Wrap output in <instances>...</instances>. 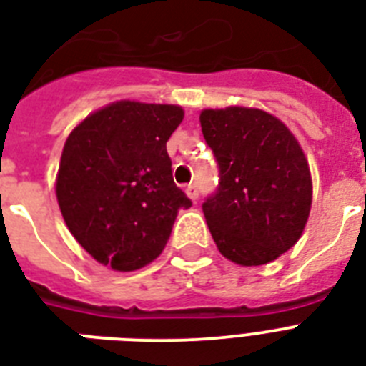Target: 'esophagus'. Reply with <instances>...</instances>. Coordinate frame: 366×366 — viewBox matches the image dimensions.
Segmentation results:
<instances>
[{"label":"esophagus","instance_id":"34e87169","mask_svg":"<svg viewBox=\"0 0 366 366\" xmlns=\"http://www.w3.org/2000/svg\"><path fill=\"white\" fill-rule=\"evenodd\" d=\"M186 194H188V197L192 201H197V197H199V192H197V186H195V184H188V186H186Z\"/></svg>","mask_w":366,"mask_h":366}]
</instances>
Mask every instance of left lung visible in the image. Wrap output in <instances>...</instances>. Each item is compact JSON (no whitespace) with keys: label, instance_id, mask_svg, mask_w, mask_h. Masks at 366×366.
I'll list each match as a JSON object with an SVG mask.
<instances>
[{"label":"left lung","instance_id":"obj_1","mask_svg":"<svg viewBox=\"0 0 366 366\" xmlns=\"http://www.w3.org/2000/svg\"><path fill=\"white\" fill-rule=\"evenodd\" d=\"M205 142L220 182L203 203L218 250L239 266H262L300 239L312 209V177L295 134L256 108L203 110Z\"/></svg>","mask_w":366,"mask_h":366}]
</instances>
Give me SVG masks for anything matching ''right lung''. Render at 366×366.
Here are the masks:
<instances>
[{"label": "right lung", "instance_id": "add662e5", "mask_svg": "<svg viewBox=\"0 0 366 366\" xmlns=\"http://www.w3.org/2000/svg\"><path fill=\"white\" fill-rule=\"evenodd\" d=\"M184 112L119 100L85 117L60 157L56 199L77 243L117 272L163 252L180 209L192 201L172 180L167 140Z\"/></svg>", "mask_w": 366, "mask_h": 366}]
</instances>
